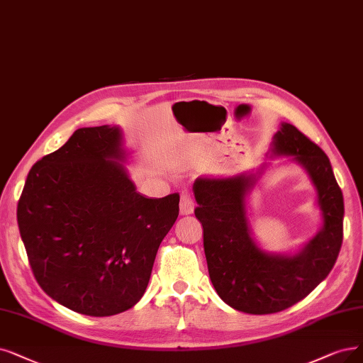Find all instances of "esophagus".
Returning <instances> with one entry per match:
<instances>
[{"label":"esophagus","instance_id":"obj_1","mask_svg":"<svg viewBox=\"0 0 363 363\" xmlns=\"http://www.w3.org/2000/svg\"><path fill=\"white\" fill-rule=\"evenodd\" d=\"M194 207H195V202H194L192 194L189 191H183L180 195V213L183 216L191 214L194 213Z\"/></svg>","mask_w":363,"mask_h":363}]
</instances>
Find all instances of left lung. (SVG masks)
Returning a JSON list of instances; mask_svg holds the SVG:
<instances>
[{
    "mask_svg": "<svg viewBox=\"0 0 363 363\" xmlns=\"http://www.w3.org/2000/svg\"><path fill=\"white\" fill-rule=\"evenodd\" d=\"M272 152L294 156L317 189L323 228L298 256L267 255L252 240L244 204L252 177L194 183L211 283L228 306L249 314L279 313L306 298L328 277L342 244L344 199L326 153L291 123L275 134Z\"/></svg>",
    "mask_w": 363,
    "mask_h": 363,
    "instance_id": "8db88e82",
    "label": "left lung"
}]
</instances>
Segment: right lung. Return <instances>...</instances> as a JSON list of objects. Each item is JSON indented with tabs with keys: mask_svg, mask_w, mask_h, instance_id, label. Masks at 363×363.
I'll use <instances>...</instances> for the list:
<instances>
[{
	"mask_svg": "<svg viewBox=\"0 0 363 363\" xmlns=\"http://www.w3.org/2000/svg\"><path fill=\"white\" fill-rule=\"evenodd\" d=\"M116 126L80 128L28 174L18 225L40 287L64 307L104 317L133 308L179 216V194L146 198L121 159Z\"/></svg>",
	"mask_w": 363,
	"mask_h": 363,
	"instance_id": "obj_1",
	"label": "right lung"
}]
</instances>
